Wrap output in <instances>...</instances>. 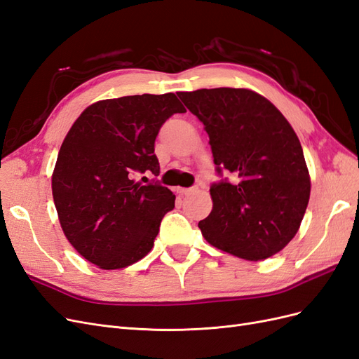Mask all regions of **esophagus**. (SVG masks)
Here are the masks:
<instances>
[{"label": "esophagus", "mask_w": 359, "mask_h": 359, "mask_svg": "<svg viewBox=\"0 0 359 359\" xmlns=\"http://www.w3.org/2000/svg\"><path fill=\"white\" fill-rule=\"evenodd\" d=\"M178 191L181 194H191V193H196L198 187H189V189H178Z\"/></svg>", "instance_id": "34e87169"}]
</instances>
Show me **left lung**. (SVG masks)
I'll use <instances>...</instances> for the list:
<instances>
[{
  "mask_svg": "<svg viewBox=\"0 0 359 359\" xmlns=\"http://www.w3.org/2000/svg\"><path fill=\"white\" fill-rule=\"evenodd\" d=\"M210 136L215 170L211 214L199 222L211 245L247 260L278 253L297 235L310 199L299 139L260 94L243 88L178 93Z\"/></svg>",
  "mask_w": 359,
  "mask_h": 359,
  "instance_id": "1",
  "label": "left lung"
}]
</instances>
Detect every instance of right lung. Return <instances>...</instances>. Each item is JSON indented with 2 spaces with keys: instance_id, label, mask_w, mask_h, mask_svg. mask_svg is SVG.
Masks as SVG:
<instances>
[{
  "instance_id": "obj_1",
  "label": "right lung",
  "mask_w": 359,
  "mask_h": 359,
  "mask_svg": "<svg viewBox=\"0 0 359 359\" xmlns=\"http://www.w3.org/2000/svg\"><path fill=\"white\" fill-rule=\"evenodd\" d=\"M186 112L175 94H142L97 102L64 139L52 194L64 235L88 262L119 269L149 253L173 193L158 181L154 142L173 114Z\"/></svg>"
}]
</instances>
